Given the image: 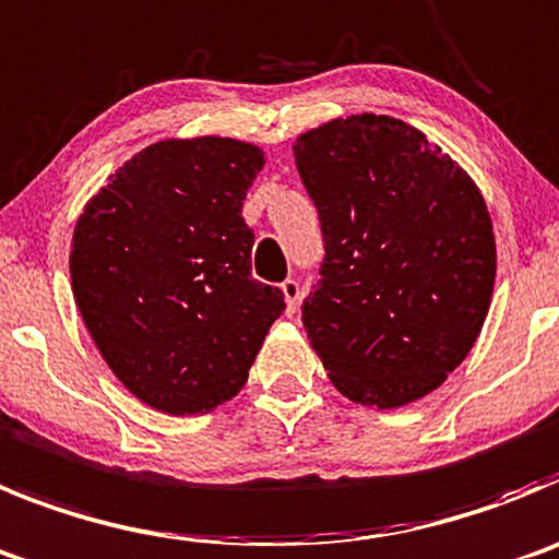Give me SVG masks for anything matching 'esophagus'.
I'll return each mask as SVG.
<instances>
[{
    "instance_id": "esophagus-1",
    "label": "esophagus",
    "mask_w": 559,
    "mask_h": 559,
    "mask_svg": "<svg viewBox=\"0 0 559 559\" xmlns=\"http://www.w3.org/2000/svg\"><path fill=\"white\" fill-rule=\"evenodd\" d=\"M280 288H283V296H285V313L294 316L296 313V305H299V299H301L299 283H296V280H285V283L280 285Z\"/></svg>"
}]
</instances>
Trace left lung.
<instances>
[{
    "mask_svg": "<svg viewBox=\"0 0 559 559\" xmlns=\"http://www.w3.org/2000/svg\"><path fill=\"white\" fill-rule=\"evenodd\" d=\"M294 157L326 252L301 305L310 346L352 402L424 399L477 343L493 296L477 182L421 130L373 112L305 132Z\"/></svg>",
    "mask_w": 559,
    "mask_h": 559,
    "instance_id": "obj_1",
    "label": "left lung"
}]
</instances>
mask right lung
<instances>
[{
  "instance_id": "obj_1",
  "label": "right lung",
  "mask_w": 559,
  "mask_h": 559,
  "mask_svg": "<svg viewBox=\"0 0 559 559\" xmlns=\"http://www.w3.org/2000/svg\"><path fill=\"white\" fill-rule=\"evenodd\" d=\"M263 163L235 138H168L110 174L76 218L82 321L121 385L168 416L233 399L285 310L283 290L252 280L240 216Z\"/></svg>"
}]
</instances>
